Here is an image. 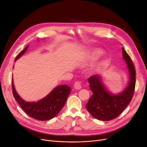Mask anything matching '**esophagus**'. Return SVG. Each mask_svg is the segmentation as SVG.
<instances>
[{
	"instance_id": "obj_1",
	"label": "esophagus",
	"mask_w": 147,
	"mask_h": 147,
	"mask_svg": "<svg viewBox=\"0 0 147 147\" xmlns=\"http://www.w3.org/2000/svg\"><path fill=\"white\" fill-rule=\"evenodd\" d=\"M74 87L76 89L78 90L82 88V82L80 81H77L75 82Z\"/></svg>"
}]
</instances>
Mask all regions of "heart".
I'll return each instance as SVG.
<instances>
[{"instance_id": "obj_1", "label": "heart", "mask_w": 147, "mask_h": 147, "mask_svg": "<svg viewBox=\"0 0 147 147\" xmlns=\"http://www.w3.org/2000/svg\"><path fill=\"white\" fill-rule=\"evenodd\" d=\"M102 53V52L98 49H92L89 53L88 57L89 59H95L99 57Z\"/></svg>"}]
</instances>
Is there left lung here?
I'll use <instances>...</instances> for the list:
<instances>
[{"mask_svg": "<svg viewBox=\"0 0 147 147\" xmlns=\"http://www.w3.org/2000/svg\"><path fill=\"white\" fill-rule=\"evenodd\" d=\"M123 59L130 72V81L127 88L119 95L111 94L105 89L100 76L94 75L88 79L89 87L93 92L86 107L95 119L102 121L114 119L124 111L134 96L136 84V71L130 57L122 48Z\"/></svg>", "mask_w": 147, "mask_h": 147, "instance_id": "obj_1", "label": "left lung"}]
</instances>
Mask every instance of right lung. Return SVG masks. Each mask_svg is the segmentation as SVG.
I'll return each instance as SVG.
<instances>
[{"mask_svg":"<svg viewBox=\"0 0 147 147\" xmlns=\"http://www.w3.org/2000/svg\"><path fill=\"white\" fill-rule=\"evenodd\" d=\"M28 45L21 51L15 58H20L27 50ZM13 95L18 104L28 115L36 120L46 121L55 117L63 109L71 92V88L63 84L54 88L51 93L37 102H28L22 99L15 89L12 79Z\"/></svg>","mask_w":147,"mask_h":147,"instance_id":"obj_1","label":"right lung"}]
</instances>
